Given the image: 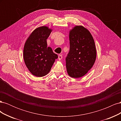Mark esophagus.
<instances>
[{
  "label": "esophagus",
  "instance_id": "obj_1",
  "mask_svg": "<svg viewBox=\"0 0 121 121\" xmlns=\"http://www.w3.org/2000/svg\"><path fill=\"white\" fill-rule=\"evenodd\" d=\"M58 60H61L62 58H63V56H62V55H60V54L59 56H58Z\"/></svg>",
  "mask_w": 121,
  "mask_h": 121
}]
</instances>
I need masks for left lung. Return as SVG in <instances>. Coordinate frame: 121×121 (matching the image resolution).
<instances>
[{"instance_id": "1", "label": "left lung", "mask_w": 121, "mask_h": 121, "mask_svg": "<svg viewBox=\"0 0 121 121\" xmlns=\"http://www.w3.org/2000/svg\"><path fill=\"white\" fill-rule=\"evenodd\" d=\"M69 51L65 57L68 75L78 78L92 67L96 57L94 39L90 32L77 26L69 32Z\"/></svg>"}]
</instances>
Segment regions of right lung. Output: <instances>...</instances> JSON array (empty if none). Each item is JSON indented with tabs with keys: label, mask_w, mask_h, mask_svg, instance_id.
<instances>
[{
	"label": "right lung",
	"mask_w": 121,
	"mask_h": 121,
	"mask_svg": "<svg viewBox=\"0 0 121 121\" xmlns=\"http://www.w3.org/2000/svg\"><path fill=\"white\" fill-rule=\"evenodd\" d=\"M51 32L52 30L47 27H39L32 33L25 44V63L30 72L36 77H43L48 74L58 58L52 48L47 46L46 40Z\"/></svg>",
	"instance_id": "obj_1"
}]
</instances>
